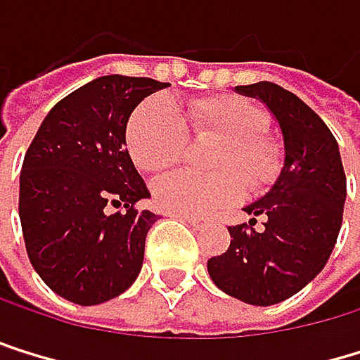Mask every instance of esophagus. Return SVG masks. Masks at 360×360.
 <instances>
[{"instance_id":"1","label":"esophagus","mask_w":360,"mask_h":360,"mask_svg":"<svg viewBox=\"0 0 360 360\" xmlns=\"http://www.w3.org/2000/svg\"><path fill=\"white\" fill-rule=\"evenodd\" d=\"M176 218H179V220H184V222H188V224L194 226V229H205V224H207V220H205V218H198V216H181V214H176Z\"/></svg>"}]
</instances>
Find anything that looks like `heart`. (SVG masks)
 I'll list each match as a JSON object with an SVG mask.
<instances>
[{
	"label": "heart",
	"instance_id": "1",
	"mask_svg": "<svg viewBox=\"0 0 360 360\" xmlns=\"http://www.w3.org/2000/svg\"><path fill=\"white\" fill-rule=\"evenodd\" d=\"M268 116L238 94H212L192 101L184 112L166 96L142 101L127 122V148L142 170H162L181 160L188 134L214 136L210 155L214 172L174 170L153 184L160 210L181 216H207L235 202L244 186L261 190L281 170V146L264 131Z\"/></svg>",
	"mask_w": 360,
	"mask_h": 360
}]
</instances>
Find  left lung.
I'll return each mask as SVG.
<instances>
[{
    "mask_svg": "<svg viewBox=\"0 0 360 360\" xmlns=\"http://www.w3.org/2000/svg\"><path fill=\"white\" fill-rule=\"evenodd\" d=\"M264 103L283 136V166L270 190L246 205L248 224L229 226L231 246L207 261L224 294L270 307L298 294L326 266L345 205L339 144L302 99L272 82L235 86ZM264 224L254 229L256 218Z\"/></svg>",
    "mask_w": 360,
    "mask_h": 360,
    "instance_id": "left-lung-1",
    "label": "left lung"
}]
</instances>
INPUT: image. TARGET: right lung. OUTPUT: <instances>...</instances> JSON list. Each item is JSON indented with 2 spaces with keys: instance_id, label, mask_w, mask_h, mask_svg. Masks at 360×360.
Returning a JSON list of instances; mask_svg holds the SVG:
<instances>
[{
  "instance_id": "right-lung-1",
  "label": "right lung",
  "mask_w": 360,
  "mask_h": 360,
  "mask_svg": "<svg viewBox=\"0 0 360 360\" xmlns=\"http://www.w3.org/2000/svg\"><path fill=\"white\" fill-rule=\"evenodd\" d=\"M166 86L148 77H96L51 108L27 148L19 179L27 257L68 302L112 300L142 270L146 233L160 216L136 210L150 194L125 131L138 103Z\"/></svg>"
}]
</instances>
